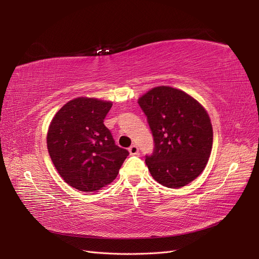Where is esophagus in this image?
<instances>
[{"label": "esophagus", "instance_id": "1", "mask_svg": "<svg viewBox=\"0 0 259 259\" xmlns=\"http://www.w3.org/2000/svg\"><path fill=\"white\" fill-rule=\"evenodd\" d=\"M129 153L131 156H135V155H138L139 153V148L137 147L136 145H133L129 148Z\"/></svg>", "mask_w": 259, "mask_h": 259}]
</instances>
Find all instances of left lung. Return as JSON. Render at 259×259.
<instances>
[{"instance_id":"left-lung-1","label":"left lung","mask_w":259,"mask_h":259,"mask_svg":"<svg viewBox=\"0 0 259 259\" xmlns=\"http://www.w3.org/2000/svg\"><path fill=\"white\" fill-rule=\"evenodd\" d=\"M155 141L146 158L157 183L179 189L206 168L212 148V125L207 110L194 97L172 87L152 88L138 99Z\"/></svg>"}]
</instances>
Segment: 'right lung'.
Returning a JSON list of instances; mask_svg holds the SVG:
<instances>
[{
    "label": "right lung",
    "mask_w": 259,
    "mask_h": 259,
    "mask_svg": "<svg viewBox=\"0 0 259 259\" xmlns=\"http://www.w3.org/2000/svg\"><path fill=\"white\" fill-rule=\"evenodd\" d=\"M111 101L79 97L68 101L51 120L49 155L69 186L97 192L117 178L129 152L114 144L103 123Z\"/></svg>",
    "instance_id": "right-lung-1"
}]
</instances>
